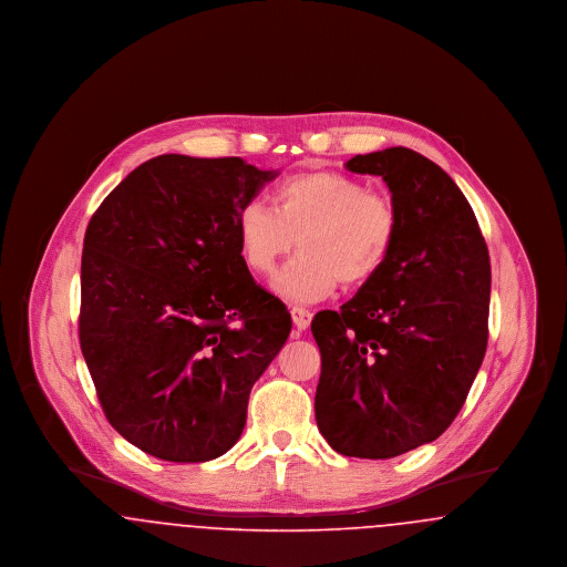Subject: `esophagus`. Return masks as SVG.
I'll return each mask as SVG.
<instances>
[{
  "label": "esophagus",
  "instance_id": "esophagus-1",
  "mask_svg": "<svg viewBox=\"0 0 567 567\" xmlns=\"http://www.w3.org/2000/svg\"><path fill=\"white\" fill-rule=\"evenodd\" d=\"M291 319H293V324H296L297 329L303 331V329L310 327L312 312L306 310V308H301V306H293V308H291Z\"/></svg>",
  "mask_w": 567,
  "mask_h": 567
}]
</instances>
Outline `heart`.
<instances>
[{"instance_id":"obj_1","label":"heart","mask_w":567,"mask_h":567,"mask_svg":"<svg viewBox=\"0 0 567 567\" xmlns=\"http://www.w3.org/2000/svg\"><path fill=\"white\" fill-rule=\"evenodd\" d=\"M274 208L252 199L236 220L246 268L270 276L296 248L271 289L289 301H317L363 287L386 266L400 234V213L386 193L342 172H301L280 181Z\"/></svg>"}]
</instances>
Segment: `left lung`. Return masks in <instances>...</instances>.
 I'll return each instance as SVG.
<instances>
[{
	"instance_id": "8db88e82",
	"label": "left lung",
	"mask_w": 567,
	"mask_h": 567,
	"mask_svg": "<svg viewBox=\"0 0 567 567\" xmlns=\"http://www.w3.org/2000/svg\"><path fill=\"white\" fill-rule=\"evenodd\" d=\"M380 176L400 213L386 266L338 312L312 319L319 432L347 457L391 458L449 430L488 340L491 264L455 181L393 146L347 162Z\"/></svg>"
}]
</instances>
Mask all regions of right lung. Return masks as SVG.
<instances>
[{"label": "right lung", "instance_id": "1", "mask_svg": "<svg viewBox=\"0 0 567 567\" xmlns=\"http://www.w3.org/2000/svg\"><path fill=\"white\" fill-rule=\"evenodd\" d=\"M278 176L240 157L142 163L91 216L79 336L110 425L176 463L227 453L291 333L244 264L236 220Z\"/></svg>", "mask_w": 567, "mask_h": 567}]
</instances>
